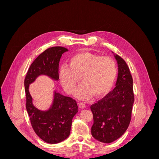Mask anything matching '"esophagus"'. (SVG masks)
<instances>
[{
	"label": "esophagus",
	"mask_w": 159,
	"mask_h": 159,
	"mask_svg": "<svg viewBox=\"0 0 159 159\" xmlns=\"http://www.w3.org/2000/svg\"><path fill=\"white\" fill-rule=\"evenodd\" d=\"M85 107H86V105L84 103H80L79 104V108H80V109H84Z\"/></svg>",
	"instance_id": "esophagus-1"
}]
</instances>
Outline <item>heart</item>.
<instances>
[{
	"instance_id": "b5f03b06",
	"label": "heart",
	"mask_w": 159,
	"mask_h": 159,
	"mask_svg": "<svg viewBox=\"0 0 159 159\" xmlns=\"http://www.w3.org/2000/svg\"><path fill=\"white\" fill-rule=\"evenodd\" d=\"M69 65L60 69V79L65 90L74 94L81 82L84 84L77 91L80 99L88 100L93 94L99 97L112 88L117 74V64L110 57L84 52L72 56Z\"/></svg>"
}]
</instances>
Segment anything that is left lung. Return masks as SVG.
Instances as JSON below:
<instances>
[{"label":"left lung","instance_id":"obj_1","mask_svg":"<svg viewBox=\"0 0 159 159\" xmlns=\"http://www.w3.org/2000/svg\"><path fill=\"white\" fill-rule=\"evenodd\" d=\"M115 57L119 68L116 87L90 107L93 116L91 134L104 143L115 141L126 131L134 103L133 78L129 67L121 57L115 55Z\"/></svg>","mask_w":159,"mask_h":159}]
</instances>
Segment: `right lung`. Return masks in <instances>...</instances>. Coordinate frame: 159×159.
<instances>
[{
    "mask_svg": "<svg viewBox=\"0 0 159 159\" xmlns=\"http://www.w3.org/2000/svg\"><path fill=\"white\" fill-rule=\"evenodd\" d=\"M68 51V49L61 46L48 48L32 62L25 80L26 107L31 125L42 140L50 144L60 143L69 137L72 119L78 112L76 101L55 91L51 107L43 111L34 106L28 89L29 85L40 75H46L53 80H58L60 60L61 55Z\"/></svg>",
    "mask_w": 159,
    "mask_h": 159,
    "instance_id": "add662e5",
    "label": "right lung"
}]
</instances>
